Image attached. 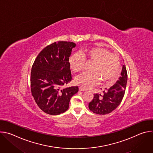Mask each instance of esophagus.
<instances>
[{"label": "esophagus", "mask_w": 153, "mask_h": 153, "mask_svg": "<svg viewBox=\"0 0 153 153\" xmlns=\"http://www.w3.org/2000/svg\"><path fill=\"white\" fill-rule=\"evenodd\" d=\"M79 90L81 91H84L86 90V89L84 88H83L82 86H79Z\"/></svg>", "instance_id": "1"}]
</instances>
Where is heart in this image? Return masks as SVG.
Masks as SVG:
<instances>
[{
	"mask_svg": "<svg viewBox=\"0 0 153 153\" xmlns=\"http://www.w3.org/2000/svg\"><path fill=\"white\" fill-rule=\"evenodd\" d=\"M93 62L90 73H83L75 78L77 84L85 88L96 85L99 81L107 85L113 82L117 77L120 70V60L115 54L100 47H93L80 54L75 53L70 59L71 70L79 72L83 70L85 59Z\"/></svg>",
	"mask_w": 153,
	"mask_h": 153,
	"instance_id": "1",
	"label": "heart"
}]
</instances>
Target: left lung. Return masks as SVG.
I'll use <instances>...</instances> for the list:
<instances>
[{"label": "left lung", "mask_w": 153, "mask_h": 153, "mask_svg": "<svg viewBox=\"0 0 153 153\" xmlns=\"http://www.w3.org/2000/svg\"><path fill=\"white\" fill-rule=\"evenodd\" d=\"M127 72L123 65L121 76L116 83L110 88L103 91L102 95L94 94V99L89 103L90 111L97 114L105 115L114 111L120 105L124 96L127 83Z\"/></svg>", "instance_id": "1"}]
</instances>
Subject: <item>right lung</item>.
I'll return each mask as SVG.
<instances>
[{
	"mask_svg": "<svg viewBox=\"0 0 153 153\" xmlns=\"http://www.w3.org/2000/svg\"><path fill=\"white\" fill-rule=\"evenodd\" d=\"M76 43L60 41L47 46L37 56L31 68V90L38 106L47 114L58 115L69 108L78 86L63 88L71 80L69 57Z\"/></svg>",
	"mask_w": 153,
	"mask_h": 153,
	"instance_id": "1",
	"label": "right lung"
}]
</instances>
